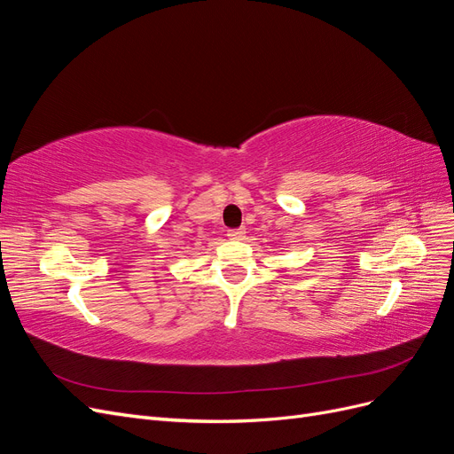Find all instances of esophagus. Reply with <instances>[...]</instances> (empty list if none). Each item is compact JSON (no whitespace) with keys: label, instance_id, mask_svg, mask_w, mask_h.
I'll use <instances>...</instances> for the list:
<instances>
[{"label":"esophagus","instance_id":"obj_1","mask_svg":"<svg viewBox=\"0 0 454 454\" xmlns=\"http://www.w3.org/2000/svg\"><path fill=\"white\" fill-rule=\"evenodd\" d=\"M244 235H246L244 229H231V231L227 232V237H229L231 240H242Z\"/></svg>","mask_w":454,"mask_h":454}]
</instances>
